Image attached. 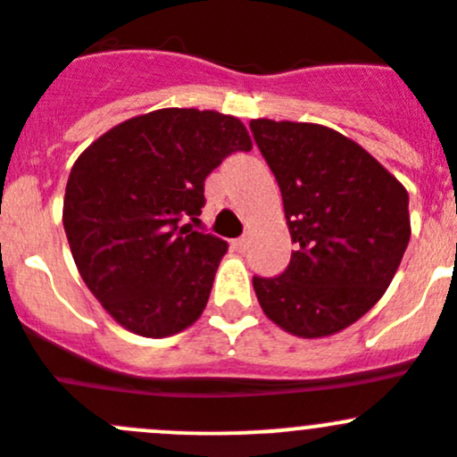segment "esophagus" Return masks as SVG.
Segmentation results:
<instances>
[{
  "instance_id": "esophagus-1",
  "label": "esophagus",
  "mask_w": 457,
  "mask_h": 457,
  "mask_svg": "<svg viewBox=\"0 0 457 457\" xmlns=\"http://www.w3.org/2000/svg\"><path fill=\"white\" fill-rule=\"evenodd\" d=\"M231 245H233V249L242 251V249H245V246H246V237H245V236H242V237H237V240H233Z\"/></svg>"
}]
</instances>
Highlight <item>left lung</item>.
<instances>
[{"instance_id":"8db88e82","label":"left lung","mask_w":457,"mask_h":457,"mask_svg":"<svg viewBox=\"0 0 457 457\" xmlns=\"http://www.w3.org/2000/svg\"><path fill=\"white\" fill-rule=\"evenodd\" d=\"M249 128L296 245L280 276H253L260 307L296 337L341 332L384 296L402 262L411 240L406 188L323 125L258 119Z\"/></svg>"}]
</instances>
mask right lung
Here are the masks:
<instances>
[{"mask_svg": "<svg viewBox=\"0 0 457 457\" xmlns=\"http://www.w3.org/2000/svg\"><path fill=\"white\" fill-rule=\"evenodd\" d=\"M251 138L236 116L156 110L91 143L69 175L62 224L82 280L129 332L161 338L202 316L226 242L195 231L204 181Z\"/></svg>", "mask_w": 457, "mask_h": 457, "instance_id": "add662e5", "label": "right lung"}]
</instances>
